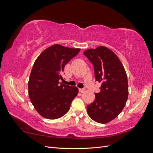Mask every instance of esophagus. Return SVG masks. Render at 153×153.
I'll list each match as a JSON object with an SVG mask.
<instances>
[{
    "mask_svg": "<svg viewBox=\"0 0 153 153\" xmlns=\"http://www.w3.org/2000/svg\"><path fill=\"white\" fill-rule=\"evenodd\" d=\"M85 91V89H79L80 92H84Z\"/></svg>",
    "mask_w": 153,
    "mask_h": 153,
    "instance_id": "1",
    "label": "esophagus"
}]
</instances>
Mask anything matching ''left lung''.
<instances>
[{"instance_id": "1", "label": "left lung", "mask_w": 153, "mask_h": 153, "mask_svg": "<svg viewBox=\"0 0 153 153\" xmlns=\"http://www.w3.org/2000/svg\"><path fill=\"white\" fill-rule=\"evenodd\" d=\"M94 66L96 81L101 83L94 101L87 105V114L94 121L107 123L122 112L128 100L126 73L118 57L105 47L84 52Z\"/></svg>"}]
</instances>
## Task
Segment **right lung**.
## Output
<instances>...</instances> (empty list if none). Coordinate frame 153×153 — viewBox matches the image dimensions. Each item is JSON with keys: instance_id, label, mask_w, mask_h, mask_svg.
Segmentation results:
<instances>
[{"instance_id": "1", "label": "right lung", "mask_w": 153, "mask_h": 153, "mask_svg": "<svg viewBox=\"0 0 153 153\" xmlns=\"http://www.w3.org/2000/svg\"><path fill=\"white\" fill-rule=\"evenodd\" d=\"M80 50L54 45L36 60L28 83L29 96L35 109L43 117L56 119L69 111L78 89L59 81L63 80L64 66Z\"/></svg>"}]
</instances>
